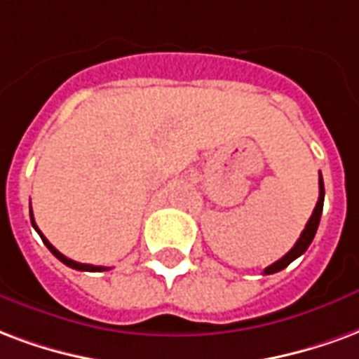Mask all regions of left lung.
I'll use <instances>...</instances> for the list:
<instances>
[{
    "label": "left lung",
    "mask_w": 359,
    "mask_h": 359,
    "mask_svg": "<svg viewBox=\"0 0 359 359\" xmlns=\"http://www.w3.org/2000/svg\"><path fill=\"white\" fill-rule=\"evenodd\" d=\"M323 198H325V187H323V180H321V174H319L318 205H316V208H313L312 216H310V219H308V224H306V227H304V231L300 233V239L297 241V245L290 248L289 252H287V255H285L281 260H277V262H273L271 266H268V268L264 269V273H266V276L281 271V269L287 268V266H289L292 260H297L298 256L304 255L306 248L310 247V243H312L313 237H316V231H318L319 219H321V212H323Z\"/></svg>",
    "instance_id": "8db88e82"
}]
</instances>
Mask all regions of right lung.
<instances>
[{
	"instance_id": "add662e5",
	"label": "right lung",
	"mask_w": 359,
	"mask_h": 359,
	"mask_svg": "<svg viewBox=\"0 0 359 359\" xmlns=\"http://www.w3.org/2000/svg\"><path fill=\"white\" fill-rule=\"evenodd\" d=\"M30 219H32V226H34V229H36V231H38V233H40L41 241H43V243H46V247L49 248V250H51V252H53V255L57 256V258H59V260H61L62 264H67V266H69V268H72V269H80V271H107V269H109V268H104V266H91V264H80V262H74V260H70V258H67V256H65V255H61V252H59V250H57V248H55L53 245H51V243H49V241H47L46 237H43V233H41L40 229H38V226H36V222H34L32 208H30Z\"/></svg>"
}]
</instances>
